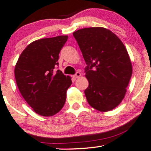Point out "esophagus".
<instances>
[{"label":"esophagus","instance_id":"1","mask_svg":"<svg viewBox=\"0 0 151 151\" xmlns=\"http://www.w3.org/2000/svg\"><path fill=\"white\" fill-rule=\"evenodd\" d=\"M81 76V74L80 73H78V72H77V73H76L75 74V75L73 76V77L75 78H76L80 77Z\"/></svg>","mask_w":151,"mask_h":151}]
</instances>
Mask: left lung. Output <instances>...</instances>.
Listing matches in <instances>:
<instances>
[{"instance_id":"obj_1","label":"left lung","mask_w":151,"mask_h":151,"mask_svg":"<svg viewBox=\"0 0 151 151\" xmlns=\"http://www.w3.org/2000/svg\"><path fill=\"white\" fill-rule=\"evenodd\" d=\"M88 66L85 90L89 105L99 111L114 109L125 96L132 64L124 44L104 27L81 29L73 33Z\"/></svg>"}]
</instances>
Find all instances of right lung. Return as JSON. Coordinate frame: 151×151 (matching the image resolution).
<instances>
[{"instance_id": "obj_1", "label": "right lung", "mask_w": 151, "mask_h": 151, "mask_svg": "<svg viewBox=\"0 0 151 151\" xmlns=\"http://www.w3.org/2000/svg\"><path fill=\"white\" fill-rule=\"evenodd\" d=\"M68 37L59 35L31 42L20 54L15 66V78L21 95L42 116H54L62 109L72 84L70 76L59 70L54 72L59 64V52Z\"/></svg>"}]
</instances>
